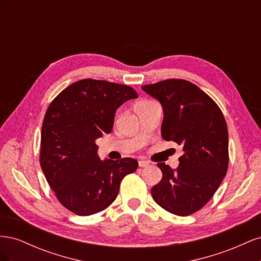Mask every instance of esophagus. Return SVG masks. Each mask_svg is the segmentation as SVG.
<instances>
[{
    "instance_id": "obj_1",
    "label": "esophagus",
    "mask_w": 261,
    "mask_h": 261,
    "mask_svg": "<svg viewBox=\"0 0 261 261\" xmlns=\"http://www.w3.org/2000/svg\"><path fill=\"white\" fill-rule=\"evenodd\" d=\"M138 164H139L140 168H147V167H149V162L145 161V160H140L138 162Z\"/></svg>"
}]
</instances>
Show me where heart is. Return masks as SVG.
<instances>
[{
  "label": "heart",
  "mask_w": 261,
  "mask_h": 261,
  "mask_svg": "<svg viewBox=\"0 0 261 261\" xmlns=\"http://www.w3.org/2000/svg\"><path fill=\"white\" fill-rule=\"evenodd\" d=\"M147 102H150V101H140L138 103H147Z\"/></svg>",
  "instance_id": "b5f03b06"
}]
</instances>
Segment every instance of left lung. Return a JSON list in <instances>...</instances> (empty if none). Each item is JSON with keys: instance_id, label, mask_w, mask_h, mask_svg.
<instances>
[{"instance_id": "left-lung-1", "label": "left lung", "mask_w": 261, "mask_h": 261, "mask_svg": "<svg viewBox=\"0 0 261 261\" xmlns=\"http://www.w3.org/2000/svg\"><path fill=\"white\" fill-rule=\"evenodd\" d=\"M141 89L162 106L163 139L175 141L184 150L175 170L158 163L162 179L151 188V195L164 210L189 216L212 198L226 174L225 118L216 102L191 82L173 78Z\"/></svg>"}]
</instances>
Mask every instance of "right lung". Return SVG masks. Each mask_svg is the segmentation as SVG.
<instances>
[{
    "label": "right lung",
    "instance_id": "add662e5",
    "mask_svg": "<svg viewBox=\"0 0 261 261\" xmlns=\"http://www.w3.org/2000/svg\"><path fill=\"white\" fill-rule=\"evenodd\" d=\"M132 87L82 80L59 93L46 110L41 130L40 165L58 200L78 216L108 208L122 179L138 162L98 156L96 139L112 132L116 110L136 99Z\"/></svg>",
    "mask_w": 261,
    "mask_h": 261
}]
</instances>
